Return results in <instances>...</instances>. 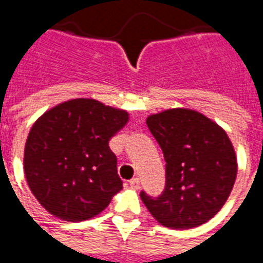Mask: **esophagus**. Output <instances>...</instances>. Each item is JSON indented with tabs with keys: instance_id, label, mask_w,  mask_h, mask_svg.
Instances as JSON below:
<instances>
[{
	"instance_id": "34e87169",
	"label": "esophagus",
	"mask_w": 263,
	"mask_h": 263,
	"mask_svg": "<svg viewBox=\"0 0 263 263\" xmlns=\"http://www.w3.org/2000/svg\"><path fill=\"white\" fill-rule=\"evenodd\" d=\"M128 186L131 189H138L139 187V179L138 177H134V179H131L129 182H128Z\"/></svg>"
}]
</instances>
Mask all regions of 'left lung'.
Returning <instances> with one entry per match:
<instances>
[{"mask_svg": "<svg viewBox=\"0 0 263 263\" xmlns=\"http://www.w3.org/2000/svg\"><path fill=\"white\" fill-rule=\"evenodd\" d=\"M146 125L163 151L165 192L141 193L160 226L189 230L211 220L226 204L237 177V155L217 122L190 108L149 115Z\"/></svg>", "mask_w": 263, "mask_h": 263, "instance_id": "1", "label": "left lung"}]
</instances>
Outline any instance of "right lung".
I'll list each match as a JSON object with an SVG mask.
<instances>
[{
    "label": "right lung",
    "mask_w": 263,
    "mask_h": 263,
    "mask_svg": "<svg viewBox=\"0 0 263 263\" xmlns=\"http://www.w3.org/2000/svg\"><path fill=\"white\" fill-rule=\"evenodd\" d=\"M128 121L125 109L94 98L67 100L35 121L26 138L24 172L43 209L76 222L108 205L122 189L108 142Z\"/></svg>",
    "instance_id": "right-lung-1"
}]
</instances>
